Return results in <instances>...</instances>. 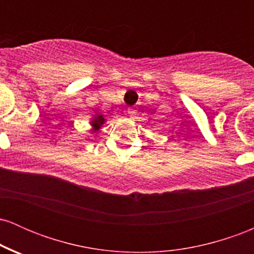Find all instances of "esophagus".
Instances as JSON below:
<instances>
[{
    "mask_svg": "<svg viewBox=\"0 0 254 254\" xmlns=\"http://www.w3.org/2000/svg\"><path fill=\"white\" fill-rule=\"evenodd\" d=\"M127 113H129L130 116H133L136 113V110L132 109V107H130V109H127Z\"/></svg>",
    "mask_w": 254,
    "mask_h": 254,
    "instance_id": "esophagus-1",
    "label": "esophagus"
}]
</instances>
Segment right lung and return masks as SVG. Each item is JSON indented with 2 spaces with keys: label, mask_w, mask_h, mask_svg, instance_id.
Returning <instances> with one entry per match:
<instances>
[{
  "label": "right lung",
  "mask_w": 254,
  "mask_h": 254,
  "mask_svg": "<svg viewBox=\"0 0 254 254\" xmlns=\"http://www.w3.org/2000/svg\"><path fill=\"white\" fill-rule=\"evenodd\" d=\"M104 122H105V119H104V117L101 115H98L97 117H95L94 119H93V127H94V130H98L99 127H100V125L101 124H104Z\"/></svg>",
  "instance_id": "1"
}]
</instances>
